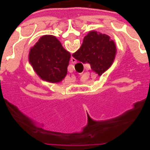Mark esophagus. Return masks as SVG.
Here are the masks:
<instances>
[{"label":"esophagus","instance_id":"34e87169","mask_svg":"<svg viewBox=\"0 0 150 150\" xmlns=\"http://www.w3.org/2000/svg\"><path fill=\"white\" fill-rule=\"evenodd\" d=\"M71 61L72 63H76V62H77V60H76L74 57H72V56H71Z\"/></svg>","mask_w":150,"mask_h":150}]
</instances>
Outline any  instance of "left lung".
<instances>
[{
  "label": "left lung",
  "mask_w": 150,
  "mask_h": 150,
  "mask_svg": "<svg viewBox=\"0 0 150 150\" xmlns=\"http://www.w3.org/2000/svg\"><path fill=\"white\" fill-rule=\"evenodd\" d=\"M29 58L33 68L41 78L51 83H58L67 73L71 54L62 47L55 37L45 35L31 48Z\"/></svg>",
  "instance_id": "8db88e82"
}]
</instances>
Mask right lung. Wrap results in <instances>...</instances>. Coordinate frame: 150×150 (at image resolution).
Listing matches in <instances>:
<instances>
[{
    "mask_svg": "<svg viewBox=\"0 0 150 150\" xmlns=\"http://www.w3.org/2000/svg\"><path fill=\"white\" fill-rule=\"evenodd\" d=\"M116 52V45L109 36L91 31L84 37L81 47L72 56L83 63H89L92 71L101 75L110 67Z\"/></svg>",
    "mask_w": 150,
    "mask_h": 150,
    "instance_id": "obj_1",
    "label": "right lung"
}]
</instances>
